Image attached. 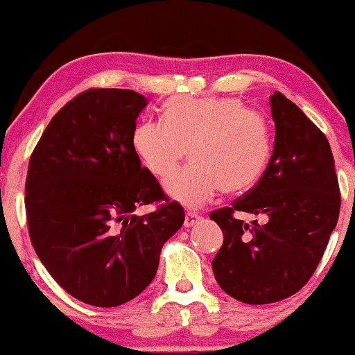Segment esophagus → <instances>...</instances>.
<instances>
[{
    "mask_svg": "<svg viewBox=\"0 0 355 355\" xmlns=\"http://www.w3.org/2000/svg\"><path fill=\"white\" fill-rule=\"evenodd\" d=\"M200 220H202V216L198 215V213L187 211L186 213V220H184V225H186V226H193L197 221H200Z\"/></svg>",
    "mask_w": 355,
    "mask_h": 355,
    "instance_id": "34e87169",
    "label": "esophagus"
}]
</instances>
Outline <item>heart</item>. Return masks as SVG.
<instances>
[{"instance_id": "heart-1", "label": "heart", "mask_w": 355, "mask_h": 355, "mask_svg": "<svg viewBox=\"0 0 355 355\" xmlns=\"http://www.w3.org/2000/svg\"><path fill=\"white\" fill-rule=\"evenodd\" d=\"M163 118L135 125L132 145L158 178H166L186 158L192 163L166 181L169 196L198 207L220 191L245 192L270 162L271 134L261 113L234 96H173Z\"/></svg>"}]
</instances>
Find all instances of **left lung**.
<instances>
[{"instance_id":"8db88e82","label":"left lung","mask_w":355,"mask_h":355,"mask_svg":"<svg viewBox=\"0 0 355 355\" xmlns=\"http://www.w3.org/2000/svg\"><path fill=\"white\" fill-rule=\"evenodd\" d=\"M276 137L259 182L210 218L221 227L211 261L220 288L241 302L271 304L312 278L336 227L341 208L334 159L324 134L281 92L270 96ZM236 211L266 214L249 227Z\"/></svg>"}]
</instances>
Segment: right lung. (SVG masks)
<instances>
[{"label":"right lung","mask_w":355,"mask_h":355,"mask_svg":"<svg viewBox=\"0 0 355 355\" xmlns=\"http://www.w3.org/2000/svg\"><path fill=\"white\" fill-rule=\"evenodd\" d=\"M147 103L134 90L82 92L53 116L28 162L33 249L67 294L95 307H118L142 293L186 218L132 145ZM152 202L157 208L147 216L132 213Z\"/></svg>","instance_id":"1"}]
</instances>
